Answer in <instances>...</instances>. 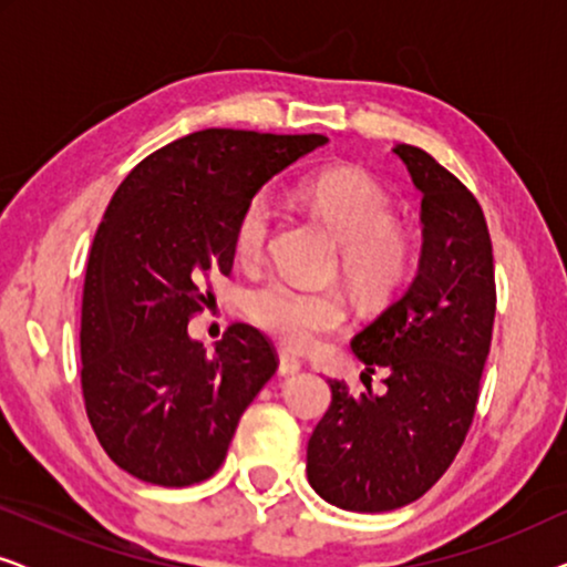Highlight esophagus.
I'll use <instances>...</instances> for the list:
<instances>
[{
    "mask_svg": "<svg viewBox=\"0 0 567 567\" xmlns=\"http://www.w3.org/2000/svg\"><path fill=\"white\" fill-rule=\"evenodd\" d=\"M301 371V361L289 351H278V374L281 377H293Z\"/></svg>",
    "mask_w": 567,
    "mask_h": 567,
    "instance_id": "esophagus-1",
    "label": "esophagus"
}]
</instances>
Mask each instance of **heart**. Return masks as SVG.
Here are the masks:
<instances>
[{
	"mask_svg": "<svg viewBox=\"0 0 567 567\" xmlns=\"http://www.w3.org/2000/svg\"><path fill=\"white\" fill-rule=\"evenodd\" d=\"M307 204L343 245V268L353 284L367 291H386L405 276L413 245L394 227L398 212L392 198L374 181L359 173L332 169L305 185ZM276 224V200L258 190L243 206L235 224V255L255 266L266 255ZM247 315L260 330L291 348H307L324 332L343 328L346 299L332 289H309L274 276L255 286L247 297Z\"/></svg>",
	"mask_w": 567,
	"mask_h": 567,
	"instance_id": "b5f03b06",
	"label": "heart"
}]
</instances>
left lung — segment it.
Masks as SVG:
<instances>
[{
	"label": "left lung",
	"instance_id": "left-lung-1",
	"mask_svg": "<svg viewBox=\"0 0 567 567\" xmlns=\"http://www.w3.org/2000/svg\"><path fill=\"white\" fill-rule=\"evenodd\" d=\"M421 190L423 245L408 291L351 340L386 392L332 402L307 444V480L332 506L382 514L421 498L449 470L475 417L493 338V245L477 198L429 152L392 150Z\"/></svg>",
	"mask_w": 567,
	"mask_h": 567
}]
</instances>
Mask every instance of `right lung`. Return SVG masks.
I'll list each match as a JSON object with an SVG mask.
<instances>
[{
	"instance_id": "obj_1",
	"label": "right lung",
	"mask_w": 567,
	"mask_h": 567,
	"mask_svg": "<svg viewBox=\"0 0 567 567\" xmlns=\"http://www.w3.org/2000/svg\"><path fill=\"white\" fill-rule=\"evenodd\" d=\"M328 138L206 128L162 146L113 193L82 293V394L105 454L144 483L212 477L237 423L276 374L274 346L229 324L214 351L190 338L208 278L235 260L243 206Z\"/></svg>"
}]
</instances>
